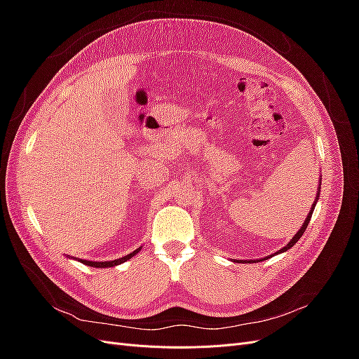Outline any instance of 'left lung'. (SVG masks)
Instances as JSON below:
<instances>
[{
    "mask_svg": "<svg viewBox=\"0 0 359 359\" xmlns=\"http://www.w3.org/2000/svg\"><path fill=\"white\" fill-rule=\"evenodd\" d=\"M319 186H320V184H319ZM319 191H320V187H319ZM319 191H318V196H316V201H314V203H313V208L310 210V214L307 215V219H306V222H304V224H302V227H301V229L297 232V235L295 236H293L292 238V241L286 245V247H283V248H281V250H278V252L277 253H283V252H287V250L290 248V247H293V245H295L297 243H298V240H299V238L302 236V233L304 232H306V229H307V226H309V222H310V219H311V214H313V210H314V205H316V202H318V199H319ZM248 262H250V260H248ZM253 262H255V260H253Z\"/></svg>",
    "mask_w": 359,
    "mask_h": 359,
    "instance_id": "1",
    "label": "left lung"
}]
</instances>
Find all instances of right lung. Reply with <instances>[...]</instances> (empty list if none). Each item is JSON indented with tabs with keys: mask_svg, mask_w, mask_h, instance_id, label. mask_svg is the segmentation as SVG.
<instances>
[{
	"mask_svg": "<svg viewBox=\"0 0 359 359\" xmlns=\"http://www.w3.org/2000/svg\"><path fill=\"white\" fill-rule=\"evenodd\" d=\"M139 250H140V248L135 250L133 253H130V255H127V256H124V257H121V259L111 260V262H91V260H83V259H81V262H82V264H85V265H88V266H94V268H107V266H115V265H119V264L126 262V260H128V259H132V257L139 252Z\"/></svg>",
	"mask_w": 359,
	"mask_h": 359,
	"instance_id": "add662e5",
	"label": "right lung"
}]
</instances>
